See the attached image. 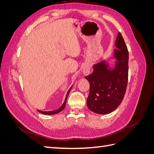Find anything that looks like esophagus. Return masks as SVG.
<instances>
[{
	"mask_svg": "<svg viewBox=\"0 0 154 154\" xmlns=\"http://www.w3.org/2000/svg\"><path fill=\"white\" fill-rule=\"evenodd\" d=\"M91 66L90 63H85L83 67V73L84 75H88L90 74V69H91Z\"/></svg>",
	"mask_w": 154,
	"mask_h": 154,
	"instance_id": "esophagus-1",
	"label": "esophagus"
}]
</instances>
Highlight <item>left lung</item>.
<instances>
[{
	"label": "left lung",
	"mask_w": 154,
	"mask_h": 154,
	"mask_svg": "<svg viewBox=\"0 0 154 154\" xmlns=\"http://www.w3.org/2000/svg\"><path fill=\"white\" fill-rule=\"evenodd\" d=\"M114 57L115 67L110 69L105 61L93 66V72L85 76L90 91L87 105L99 114H109L122 103L127 89L128 76V51L122 34L116 38Z\"/></svg>",
	"instance_id": "left-lung-1"
}]
</instances>
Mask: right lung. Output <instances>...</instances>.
Wrapping results in <instances>:
<instances>
[{"label": "right lung", "mask_w": 154, "mask_h": 154, "mask_svg": "<svg viewBox=\"0 0 154 154\" xmlns=\"http://www.w3.org/2000/svg\"><path fill=\"white\" fill-rule=\"evenodd\" d=\"M72 87L69 88V90L68 91L67 93V95H66V99H65V101L63 102V103L62 104V105L60 107V108L57 110H52V111H42V110H38L39 112L43 114H46V115H53V114H58L60 112H61L62 110H63V109L65 108V106H66V101H67V97H68V95H69V93L70 92V91H71Z\"/></svg>", "instance_id": "obj_1"}]
</instances>
